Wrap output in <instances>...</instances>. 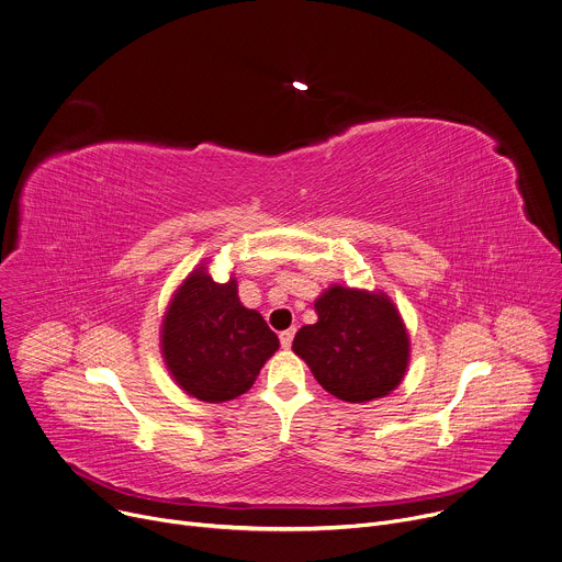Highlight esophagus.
Here are the masks:
<instances>
[{
	"instance_id": "obj_1",
	"label": "esophagus",
	"mask_w": 562,
	"mask_h": 562,
	"mask_svg": "<svg viewBox=\"0 0 562 562\" xmlns=\"http://www.w3.org/2000/svg\"><path fill=\"white\" fill-rule=\"evenodd\" d=\"M293 337H295V328H286V330H282V333H280V344H282V348H291Z\"/></svg>"
}]
</instances>
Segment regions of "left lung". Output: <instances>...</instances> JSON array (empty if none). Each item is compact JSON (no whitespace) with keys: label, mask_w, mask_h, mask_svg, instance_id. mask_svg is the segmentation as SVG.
Wrapping results in <instances>:
<instances>
[{"label":"left lung","mask_w":562,"mask_h":562,"mask_svg":"<svg viewBox=\"0 0 562 562\" xmlns=\"http://www.w3.org/2000/svg\"><path fill=\"white\" fill-rule=\"evenodd\" d=\"M317 322L293 339L324 391L341 402L366 404L391 395L411 361L406 324L382 291L333 284L315 300Z\"/></svg>","instance_id":"1"}]
</instances>
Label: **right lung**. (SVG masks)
<instances>
[{
  "label": "right lung",
  "instance_id": "obj_1",
  "mask_svg": "<svg viewBox=\"0 0 562 562\" xmlns=\"http://www.w3.org/2000/svg\"><path fill=\"white\" fill-rule=\"evenodd\" d=\"M280 339L265 317L243 306L238 282H216L207 262L171 295L160 350L173 382L201 402L221 404L247 393Z\"/></svg>",
  "mask_w": 562,
  "mask_h": 562
}]
</instances>
